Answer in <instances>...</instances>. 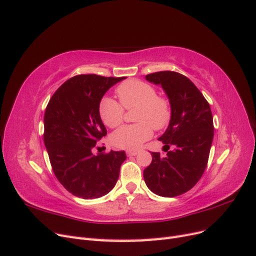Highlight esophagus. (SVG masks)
<instances>
[{
	"label": "esophagus",
	"instance_id": "esophagus-1",
	"mask_svg": "<svg viewBox=\"0 0 256 256\" xmlns=\"http://www.w3.org/2000/svg\"><path fill=\"white\" fill-rule=\"evenodd\" d=\"M138 150H127V156H136Z\"/></svg>",
	"mask_w": 256,
	"mask_h": 256
}]
</instances>
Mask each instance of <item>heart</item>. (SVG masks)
<instances>
[{
    "instance_id": "b5f03b06",
    "label": "heart",
    "mask_w": 256,
    "mask_h": 256,
    "mask_svg": "<svg viewBox=\"0 0 256 256\" xmlns=\"http://www.w3.org/2000/svg\"><path fill=\"white\" fill-rule=\"evenodd\" d=\"M120 104L111 97H104L98 104L99 118L109 128L120 126L125 110L134 111L132 125L122 126L111 134L113 146L122 150L138 148L152 136L156 131L166 129L172 120V106L170 99L157 94L154 85L136 79H130L116 88Z\"/></svg>"
}]
</instances>
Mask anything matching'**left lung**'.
I'll list each match as a JSON object with an SVG mask.
<instances>
[{"mask_svg":"<svg viewBox=\"0 0 256 256\" xmlns=\"http://www.w3.org/2000/svg\"><path fill=\"white\" fill-rule=\"evenodd\" d=\"M161 84L172 106V120L159 140L166 145V157L152 152V164L144 172L147 187L154 194L174 198L189 191L200 180L207 166L214 138L210 106L202 92L187 76L176 72L146 76Z\"/></svg>","mask_w":256,"mask_h":256,"instance_id":"left-lung-1","label":"left lung"}]
</instances>
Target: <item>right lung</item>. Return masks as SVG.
<instances>
[{"mask_svg": "<svg viewBox=\"0 0 256 256\" xmlns=\"http://www.w3.org/2000/svg\"><path fill=\"white\" fill-rule=\"evenodd\" d=\"M124 76L78 74L56 90L46 108L44 142L52 171L63 187L82 198L106 194L118 180L124 150H92L106 134L98 114L106 92Z\"/></svg>", "mask_w": 256, "mask_h": 256, "instance_id": "obj_1", "label": "right lung"}]
</instances>
